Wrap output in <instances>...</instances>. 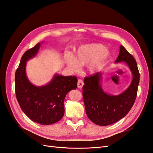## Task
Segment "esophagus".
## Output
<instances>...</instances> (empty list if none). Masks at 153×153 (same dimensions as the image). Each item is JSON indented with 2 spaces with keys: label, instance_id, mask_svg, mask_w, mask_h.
Returning a JSON list of instances; mask_svg holds the SVG:
<instances>
[{
  "label": "esophagus",
  "instance_id": "1",
  "mask_svg": "<svg viewBox=\"0 0 153 153\" xmlns=\"http://www.w3.org/2000/svg\"><path fill=\"white\" fill-rule=\"evenodd\" d=\"M84 85V83L82 79H78L77 81V87L79 88H82V87H83V86Z\"/></svg>",
  "mask_w": 153,
  "mask_h": 153
}]
</instances>
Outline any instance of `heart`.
<instances>
[{
	"mask_svg": "<svg viewBox=\"0 0 153 153\" xmlns=\"http://www.w3.org/2000/svg\"><path fill=\"white\" fill-rule=\"evenodd\" d=\"M110 52L105 49V46L99 43H91L80 46L76 52L75 57L72 55L66 57V62L74 72H79V66H87L91 64L89 70L94 73L102 66Z\"/></svg>",
	"mask_w": 153,
	"mask_h": 153,
	"instance_id": "obj_1",
	"label": "heart"
}]
</instances>
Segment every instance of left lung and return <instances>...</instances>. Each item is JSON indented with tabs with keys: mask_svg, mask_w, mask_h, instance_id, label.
I'll list each match as a JSON object with an SVG mask.
<instances>
[{
	"mask_svg": "<svg viewBox=\"0 0 153 153\" xmlns=\"http://www.w3.org/2000/svg\"><path fill=\"white\" fill-rule=\"evenodd\" d=\"M125 62L132 74L129 87L118 95L105 92L101 85L102 72L84 79L83 96L86 113L94 123L101 126L114 123L126 116L134 103L140 82V73L135 59L121 45L115 63Z\"/></svg>",
	"mask_w": 153,
	"mask_h": 153,
	"instance_id": "8db88e82",
	"label": "left lung"
}]
</instances>
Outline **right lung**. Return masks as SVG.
Listing matches in <instances>:
<instances>
[{"label":"right lung","mask_w":153,"mask_h":153,"mask_svg":"<svg viewBox=\"0 0 153 153\" xmlns=\"http://www.w3.org/2000/svg\"><path fill=\"white\" fill-rule=\"evenodd\" d=\"M42 43H37L23 54L15 82V94L22 111L34 122L45 125L56 123L63 117L66 95L77 88V79L56 74L45 85L37 87L31 83L26 74V61L36 56Z\"/></svg>","instance_id":"right-lung-1"}]
</instances>
